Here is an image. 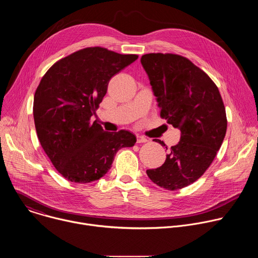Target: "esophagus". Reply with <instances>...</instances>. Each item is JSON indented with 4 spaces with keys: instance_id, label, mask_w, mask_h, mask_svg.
<instances>
[{
    "instance_id": "1",
    "label": "esophagus",
    "mask_w": 258,
    "mask_h": 258,
    "mask_svg": "<svg viewBox=\"0 0 258 258\" xmlns=\"http://www.w3.org/2000/svg\"><path fill=\"white\" fill-rule=\"evenodd\" d=\"M146 142H148V140H147L146 138L141 137V136L137 137V143H146Z\"/></svg>"
}]
</instances>
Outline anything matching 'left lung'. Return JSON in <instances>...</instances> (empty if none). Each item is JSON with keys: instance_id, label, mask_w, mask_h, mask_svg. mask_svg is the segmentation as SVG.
Listing matches in <instances>:
<instances>
[{"instance_id": "1", "label": "left lung", "mask_w": 258, "mask_h": 258, "mask_svg": "<svg viewBox=\"0 0 258 258\" xmlns=\"http://www.w3.org/2000/svg\"><path fill=\"white\" fill-rule=\"evenodd\" d=\"M141 63L161 118L180 131V140L165 162L146 172L161 188H185L206 171L225 139L228 120L222 96L212 80L186 57L150 53L142 56ZM155 142L165 146L160 140Z\"/></svg>"}]
</instances>
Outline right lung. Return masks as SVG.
I'll use <instances>...</instances> for the list:
<instances>
[{"mask_svg": "<svg viewBox=\"0 0 258 258\" xmlns=\"http://www.w3.org/2000/svg\"><path fill=\"white\" fill-rule=\"evenodd\" d=\"M137 59L89 47L57 61L41 80L33 99L36 135L64 178L78 183L99 179L111 168L116 152L137 142L127 131L105 132L91 121L110 79Z\"/></svg>", "mask_w": 258, "mask_h": 258, "instance_id": "add662e5", "label": "right lung"}]
</instances>
